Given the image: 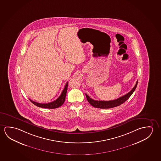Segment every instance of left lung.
<instances>
[{
  "label": "left lung",
  "mask_w": 161,
  "mask_h": 161,
  "mask_svg": "<svg viewBox=\"0 0 161 161\" xmlns=\"http://www.w3.org/2000/svg\"><path fill=\"white\" fill-rule=\"evenodd\" d=\"M138 80H137L134 87L126 95H124L122 97H119L116 100L107 101H96V100H93L91 98H90L86 93V96L88 102L91 105H92L93 107L99 108H111L116 107V106L123 104L124 102H125L126 100H128L129 98L131 96V95L133 94V92H134V91L136 89L137 84H138Z\"/></svg>",
  "instance_id": "left-lung-1"
}]
</instances>
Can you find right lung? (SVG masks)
I'll return each mask as SVG.
<instances>
[{"label":"right lung","instance_id":"obj_1","mask_svg":"<svg viewBox=\"0 0 161 161\" xmlns=\"http://www.w3.org/2000/svg\"><path fill=\"white\" fill-rule=\"evenodd\" d=\"M67 89H68V82H66L64 89H63V91L61 93L60 96L56 100H55L53 102H50V103H38V102H35V101H33L30 100H30L33 104L39 107L45 108H51H51H56L60 107L61 105L64 103L65 100Z\"/></svg>","mask_w":161,"mask_h":161}]
</instances>
